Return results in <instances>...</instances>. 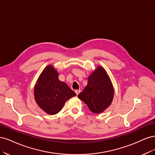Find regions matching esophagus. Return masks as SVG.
I'll return each mask as SVG.
<instances>
[{
    "instance_id": "1",
    "label": "esophagus",
    "mask_w": 155,
    "mask_h": 155,
    "mask_svg": "<svg viewBox=\"0 0 155 155\" xmlns=\"http://www.w3.org/2000/svg\"><path fill=\"white\" fill-rule=\"evenodd\" d=\"M80 90H76V91H75V92H76V94L77 95H78L79 94V92H80Z\"/></svg>"
}]
</instances>
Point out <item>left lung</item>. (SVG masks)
<instances>
[{"label":"left lung","instance_id":"left-lung-1","mask_svg":"<svg viewBox=\"0 0 155 155\" xmlns=\"http://www.w3.org/2000/svg\"><path fill=\"white\" fill-rule=\"evenodd\" d=\"M78 96L94 113L105 110L114 96V88L105 70L98 67L88 77L87 85Z\"/></svg>","mask_w":155,"mask_h":155}]
</instances>
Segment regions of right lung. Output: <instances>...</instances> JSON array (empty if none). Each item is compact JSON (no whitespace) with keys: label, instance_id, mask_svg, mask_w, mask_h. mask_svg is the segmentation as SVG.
Listing matches in <instances>:
<instances>
[{"label":"right lung","instance_id":"1","mask_svg":"<svg viewBox=\"0 0 155 155\" xmlns=\"http://www.w3.org/2000/svg\"><path fill=\"white\" fill-rule=\"evenodd\" d=\"M76 96L66 83L58 79V73L50 65L40 75L34 89L35 100L46 113L53 115L62 109L65 102Z\"/></svg>","mask_w":155,"mask_h":155}]
</instances>
